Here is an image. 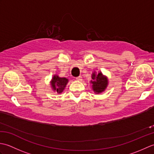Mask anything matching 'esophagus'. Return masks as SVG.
<instances>
[{"mask_svg":"<svg viewBox=\"0 0 154 154\" xmlns=\"http://www.w3.org/2000/svg\"><path fill=\"white\" fill-rule=\"evenodd\" d=\"M76 79H77V81H81V80H82V77H81V76L77 77H76Z\"/></svg>","mask_w":154,"mask_h":154,"instance_id":"esophagus-1","label":"esophagus"}]
</instances>
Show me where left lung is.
<instances>
[{"instance_id": "1", "label": "left lung", "mask_w": 154, "mask_h": 154, "mask_svg": "<svg viewBox=\"0 0 154 154\" xmlns=\"http://www.w3.org/2000/svg\"><path fill=\"white\" fill-rule=\"evenodd\" d=\"M94 73H93V80L91 81V83H93V89L94 92L96 93H100L106 89L108 85V81L106 78L103 76L101 72L98 73V75H95Z\"/></svg>"}]
</instances>
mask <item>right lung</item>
I'll list each match as a JSON object with an SVG mask.
<instances>
[{
    "label": "right lung",
    "mask_w": 154,
    "mask_h": 154,
    "mask_svg": "<svg viewBox=\"0 0 154 154\" xmlns=\"http://www.w3.org/2000/svg\"><path fill=\"white\" fill-rule=\"evenodd\" d=\"M67 82L68 79H66V78L59 77L57 75H54L51 83L52 87H53V89L57 91L58 93H61L63 92Z\"/></svg>",
    "instance_id": "add662e5"
}]
</instances>
